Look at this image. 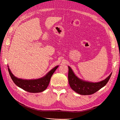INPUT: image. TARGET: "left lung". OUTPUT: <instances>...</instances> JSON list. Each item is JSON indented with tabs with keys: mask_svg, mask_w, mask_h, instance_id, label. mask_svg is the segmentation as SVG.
I'll list each match as a JSON object with an SVG mask.
<instances>
[{
	"mask_svg": "<svg viewBox=\"0 0 120 120\" xmlns=\"http://www.w3.org/2000/svg\"><path fill=\"white\" fill-rule=\"evenodd\" d=\"M68 67V79L71 88L74 91L82 95H89L95 93L106 85L109 80L112 73L104 80L98 82L83 81L79 79L74 74L71 68Z\"/></svg>",
	"mask_w": 120,
	"mask_h": 120,
	"instance_id": "obj_1",
	"label": "left lung"
}]
</instances>
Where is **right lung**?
Listing matches in <instances>:
<instances>
[{
    "label": "right lung",
    "mask_w": 120,
    "mask_h": 120,
    "mask_svg": "<svg viewBox=\"0 0 120 120\" xmlns=\"http://www.w3.org/2000/svg\"><path fill=\"white\" fill-rule=\"evenodd\" d=\"M59 66L54 67L44 77L37 79H22L14 77L10 69L8 68L9 74L15 84L25 91L30 93H40L44 91L48 86L52 75Z\"/></svg>",
    "instance_id": "add662e5"
}]
</instances>
